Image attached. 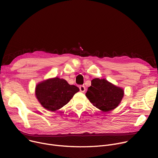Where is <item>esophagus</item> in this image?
<instances>
[{
    "instance_id": "esophagus-1",
    "label": "esophagus",
    "mask_w": 158,
    "mask_h": 158,
    "mask_svg": "<svg viewBox=\"0 0 158 158\" xmlns=\"http://www.w3.org/2000/svg\"><path fill=\"white\" fill-rule=\"evenodd\" d=\"M79 89H80V91L81 92H85V90H86V88H85V86L84 85H81L79 86Z\"/></svg>"
}]
</instances>
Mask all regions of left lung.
<instances>
[{
    "instance_id": "8db88e82",
    "label": "left lung",
    "mask_w": 158,
    "mask_h": 158,
    "mask_svg": "<svg viewBox=\"0 0 158 158\" xmlns=\"http://www.w3.org/2000/svg\"><path fill=\"white\" fill-rule=\"evenodd\" d=\"M124 95L123 89L105 79L95 78L86 93L89 102L98 110L108 112L117 107Z\"/></svg>"
}]
</instances>
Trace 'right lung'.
<instances>
[{
    "instance_id": "obj_1",
    "label": "right lung",
    "mask_w": 158,
    "mask_h": 158,
    "mask_svg": "<svg viewBox=\"0 0 158 158\" xmlns=\"http://www.w3.org/2000/svg\"><path fill=\"white\" fill-rule=\"evenodd\" d=\"M79 91L76 86L70 85L66 80L56 77L38 83L35 88V95L45 109L55 111L69 103Z\"/></svg>"
}]
</instances>
